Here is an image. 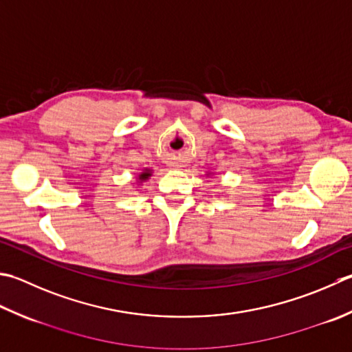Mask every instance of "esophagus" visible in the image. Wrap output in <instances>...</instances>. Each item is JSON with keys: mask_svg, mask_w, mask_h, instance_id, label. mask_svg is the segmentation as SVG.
I'll list each match as a JSON object with an SVG mask.
<instances>
[{"mask_svg": "<svg viewBox=\"0 0 352 352\" xmlns=\"http://www.w3.org/2000/svg\"><path fill=\"white\" fill-rule=\"evenodd\" d=\"M178 168H180V166H177V164H175V169H178Z\"/></svg>", "mask_w": 352, "mask_h": 352, "instance_id": "esophagus-1", "label": "esophagus"}]
</instances>
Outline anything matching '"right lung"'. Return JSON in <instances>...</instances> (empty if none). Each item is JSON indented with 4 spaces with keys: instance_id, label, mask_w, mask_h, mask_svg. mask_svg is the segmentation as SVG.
I'll return each instance as SVG.
<instances>
[{
    "instance_id": "right-lung-1",
    "label": "right lung",
    "mask_w": 352,
    "mask_h": 352,
    "mask_svg": "<svg viewBox=\"0 0 352 352\" xmlns=\"http://www.w3.org/2000/svg\"><path fill=\"white\" fill-rule=\"evenodd\" d=\"M151 177V170L146 169L144 172H142V174L139 175V182H143V180H148V178Z\"/></svg>"
}]
</instances>
